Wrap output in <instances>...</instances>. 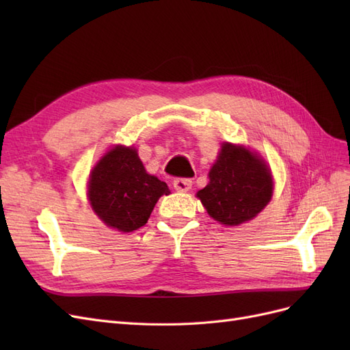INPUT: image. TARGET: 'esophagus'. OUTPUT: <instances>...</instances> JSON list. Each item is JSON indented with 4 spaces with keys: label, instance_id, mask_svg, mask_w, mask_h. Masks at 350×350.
<instances>
[{
    "label": "esophagus",
    "instance_id": "obj_1",
    "mask_svg": "<svg viewBox=\"0 0 350 350\" xmlns=\"http://www.w3.org/2000/svg\"><path fill=\"white\" fill-rule=\"evenodd\" d=\"M191 185H193V181L188 178H176L174 181V188L176 189V191L185 193L189 188H191Z\"/></svg>",
    "mask_w": 350,
    "mask_h": 350
}]
</instances>
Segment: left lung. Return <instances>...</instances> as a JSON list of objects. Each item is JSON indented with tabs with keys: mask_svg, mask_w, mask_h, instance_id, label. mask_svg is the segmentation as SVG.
Returning a JSON list of instances; mask_svg holds the SVG:
<instances>
[{
	"mask_svg": "<svg viewBox=\"0 0 350 350\" xmlns=\"http://www.w3.org/2000/svg\"><path fill=\"white\" fill-rule=\"evenodd\" d=\"M210 183L197 193L207 213L228 226L256 217L271 198V176L267 165L245 147L224 144Z\"/></svg>",
	"mask_w": 350,
	"mask_h": 350,
	"instance_id": "obj_1",
	"label": "left lung"
}]
</instances>
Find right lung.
<instances>
[{
    "instance_id": "right-lung-1",
    "label": "right lung",
    "mask_w": 350,
    "mask_h": 350,
    "mask_svg": "<svg viewBox=\"0 0 350 350\" xmlns=\"http://www.w3.org/2000/svg\"><path fill=\"white\" fill-rule=\"evenodd\" d=\"M169 193L163 181L146 172L137 152L122 146L113 147L100 159L89 181L94 213L122 232L144 226L157 200Z\"/></svg>"
}]
</instances>
